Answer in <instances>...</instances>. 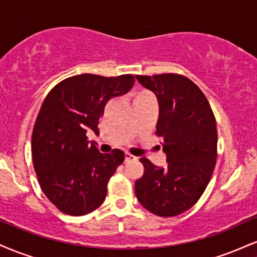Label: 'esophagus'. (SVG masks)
<instances>
[{
	"mask_svg": "<svg viewBox=\"0 0 257 257\" xmlns=\"http://www.w3.org/2000/svg\"><path fill=\"white\" fill-rule=\"evenodd\" d=\"M134 159H137V157H135V156L131 155V153H129V152H126V153H125V157H124V161H125V162L134 161Z\"/></svg>",
	"mask_w": 257,
	"mask_h": 257,
	"instance_id": "esophagus-1",
	"label": "esophagus"
}]
</instances>
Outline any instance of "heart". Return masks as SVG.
<instances>
[{
  "instance_id": "heart-1",
  "label": "heart",
  "mask_w": 257,
  "mask_h": 257,
  "mask_svg": "<svg viewBox=\"0 0 257 257\" xmlns=\"http://www.w3.org/2000/svg\"><path fill=\"white\" fill-rule=\"evenodd\" d=\"M140 94H147V93H146V91H141V93H139L138 95H140Z\"/></svg>"
}]
</instances>
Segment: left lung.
<instances>
[{"mask_svg":"<svg viewBox=\"0 0 257 257\" xmlns=\"http://www.w3.org/2000/svg\"><path fill=\"white\" fill-rule=\"evenodd\" d=\"M156 94L159 105L157 137L163 138L167 167L147 158L135 194L144 208L158 216L184 213L198 202L213 175L217 157L216 120L203 91L178 73L137 75Z\"/></svg>","mask_w":257,"mask_h":257,"instance_id":"obj_1","label":"left lung"}]
</instances>
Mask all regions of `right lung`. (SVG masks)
<instances>
[{"label":"right lung","mask_w":257,"mask_h":257,"mask_svg":"<svg viewBox=\"0 0 257 257\" xmlns=\"http://www.w3.org/2000/svg\"><path fill=\"white\" fill-rule=\"evenodd\" d=\"M134 81L133 75L83 73L61 81L44 99L32 131V162L43 193L61 213L85 215L105 200L124 152H99L87 132L99 134L106 104L131 90Z\"/></svg>","instance_id":"1"}]
</instances>
